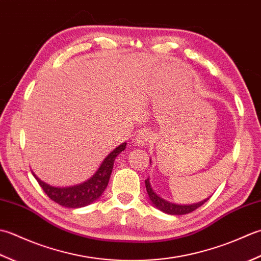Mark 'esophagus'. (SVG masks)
Masks as SVG:
<instances>
[{"label": "esophagus", "mask_w": 261, "mask_h": 261, "mask_svg": "<svg viewBox=\"0 0 261 261\" xmlns=\"http://www.w3.org/2000/svg\"><path fill=\"white\" fill-rule=\"evenodd\" d=\"M151 140H152V135H151L150 132L141 130V132L137 133V135L135 137V143L138 146H144Z\"/></svg>", "instance_id": "34e87169"}]
</instances>
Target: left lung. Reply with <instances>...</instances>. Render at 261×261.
<instances>
[{
    "label": "left lung",
    "instance_id": "obj_1",
    "mask_svg": "<svg viewBox=\"0 0 261 261\" xmlns=\"http://www.w3.org/2000/svg\"><path fill=\"white\" fill-rule=\"evenodd\" d=\"M151 162V161H150ZM145 187H146V191L148 194V197H150L152 204L158 207L159 210H161L164 213H168V214L171 215H184V214H188L190 212H194L195 210H197L198 207H200L204 203H206L207 200L210 198H207L200 203L197 204H193V205H177V204H172L169 203V201L164 200L163 198L159 197V196L154 193L151 184H150V179L145 180Z\"/></svg>",
    "mask_w": 261,
    "mask_h": 261
}]
</instances>
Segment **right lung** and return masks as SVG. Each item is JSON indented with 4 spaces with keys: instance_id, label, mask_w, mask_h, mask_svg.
<instances>
[{
    "instance_id": "obj_1",
    "label": "right lung",
    "mask_w": 261,
    "mask_h": 261,
    "mask_svg": "<svg viewBox=\"0 0 261 261\" xmlns=\"http://www.w3.org/2000/svg\"><path fill=\"white\" fill-rule=\"evenodd\" d=\"M125 147L126 143H123V144L119 145L118 147H116L115 150L105 159L103 162L101 163L100 168L98 169V171L95 172L88 181L80 184L77 186H73V187H51V186L41 181L35 173L33 174L40 185V187L44 189L47 196H48L51 200H54L55 203L62 206L70 207V208H79V207H83L93 203L94 200H97L100 196L102 195L106 187L108 186L110 174L111 171H113L115 159L120 152H123L125 150Z\"/></svg>"
}]
</instances>
